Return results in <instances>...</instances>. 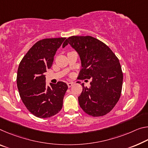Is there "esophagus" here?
Wrapping results in <instances>:
<instances>
[{"label": "esophagus", "mask_w": 148, "mask_h": 148, "mask_svg": "<svg viewBox=\"0 0 148 148\" xmlns=\"http://www.w3.org/2000/svg\"><path fill=\"white\" fill-rule=\"evenodd\" d=\"M67 85H68V87H69V88H70V87H71L72 85H73V82H69V83H67Z\"/></svg>", "instance_id": "obj_1"}]
</instances>
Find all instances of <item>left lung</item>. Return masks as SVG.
<instances>
[{
    "mask_svg": "<svg viewBox=\"0 0 148 148\" xmlns=\"http://www.w3.org/2000/svg\"><path fill=\"white\" fill-rule=\"evenodd\" d=\"M70 44L80 57L79 79H91L90 87L82 86L78 97L83 111L92 116H103L120 99L123 74L119 60L109 47L91 36H72L62 45Z\"/></svg>",
    "mask_w": 148,
    "mask_h": 148,
    "instance_id": "left-lung-1",
    "label": "left lung"
}]
</instances>
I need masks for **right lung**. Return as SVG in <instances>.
I'll return each instance as SVG.
<instances>
[{
    "label": "right lung",
    "mask_w": 148,
    "mask_h": 148,
    "mask_svg": "<svg viewBox=\"0 0 148 148\" xmlns=\"http://www.w3.org/2000/svg\"><path fill=\"white\" fill-rule=\"evenodd\" d=\"M65 37L43 39L27 51L19 64L17 86L22 102L28 111L39 118H49L62 107L68 89L63 82L46 85L45 72L52 66L54 57Z\"/></svg>",
    "instance_id": "add662e5"
}]
</instances>
